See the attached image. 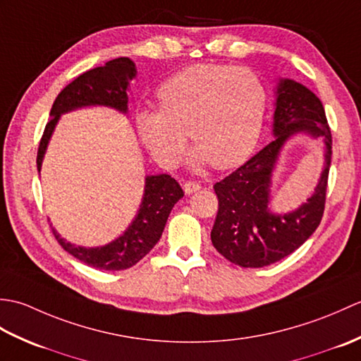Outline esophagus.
<instances>
[{
	"label": "esophagus",
	"instance_id": "34e87169",
	"mask_svg": "<svg viewBox=\"0 0 361 361\" xmlns=\"http://www.w3.org/2000/svg\"><path fill=\"white\" fill-rule=\"evenodd\" d=\"M183 189H185V192H186L188 195H190V194L197 192V190H200V189H202V185H200V183H198V181L189 180V181H185V185H183Z\"/></svg>",
	"mask_w": 361,
	"mask_h": 361
}]
</instances>
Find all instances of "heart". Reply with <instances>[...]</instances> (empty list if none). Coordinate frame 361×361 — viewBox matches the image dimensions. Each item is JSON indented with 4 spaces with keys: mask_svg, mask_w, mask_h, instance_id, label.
<instances>
[{
    "mask_svg": "<svg viewBox=\"0 0 361 361\" xmlns=\"http://www.w3.org/2000/svg\"><path fill=\"white\" fill-rule=\"evenodd\" d=\"M161 109L137 113L144 144L161 166L175 167L190 133L194 164H242L262 133L267 91L256 73L225 65H194L158 91Z\"/></svg>",
    "mask_w": 361,
    "mask_h": 361,
    "instance_id": "obj_1",
    "label": "heart"
}]
</instances>
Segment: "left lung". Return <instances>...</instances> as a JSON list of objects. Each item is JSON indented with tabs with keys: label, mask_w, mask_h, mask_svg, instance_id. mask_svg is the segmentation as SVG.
Wrapping results in <instances>:
<instances>
[{
	"label": "left lung",
	"mask_w": 361,
	"mask_h": 361,
	"mask_svg": "<svg viewBox=\"0 0 361 361\" xmlns=\"http://www.w3.org/2000/svg\"><path fill=\"white\" fill-rule=\"evenodd\" d=\"M296 133L324 137L325 169L307 202L288 214H274L267 208L271 173L281 145ZM273 135L270 144L214 185L219 212L211 231L212 245L229 262L243 268L267 267L291 255L315 233L324 214L332 135L317 94L295 80L281 79Z\"/></svg>",
	"instance_id": "left-lung-1"
}]
</instances>
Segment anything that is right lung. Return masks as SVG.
<instances>
[{"label": "right lung", "instance_id": "add662e5", "mask_svg": "<svg viewBox=\"0 0 361 361\" xmlns=\"http://www.w3.org/2000/svg\"><path fill=\"white\" fill-rule=\"evenodd\" d=\"M136 75V66L128 57L110 60L104 66H97L80 74L60 91L51 109V119L44 127L37 152V169L40 172L42 161L51 135L56 128L60 114L80 106L105 105L122 113L128 110L127 90ZM178 181L171 175H150L145 178L144 197L132 225L116 240L97 248H83L66 242L52 228L57 242L65 251L90 267L106 271L127 270L147 255L158 243L164 231L166 221L173 204L183 198Z\"/></svg>", "mask_w": 361, "mask_h": 361}]
</instances>
